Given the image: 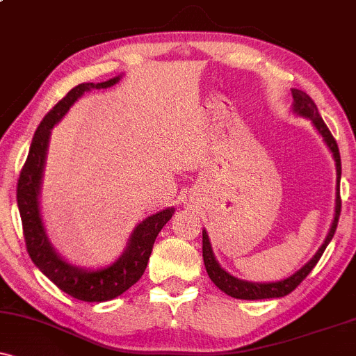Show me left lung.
Listing matches in <instances>:
<instances>
[{
	"label": "left lung",
	"mask_w": 356,
	"mask_h": 356,
	"mask_svg": "<svg viewBox=\"0 0 356 356\" xmlns=\"http://www.w3.org/2000/svg\"><path fill=\"white\" fill-rule=\"evenodd\" d=\"M293 112H296L298 115L309 118L313 122V125L316 127V130L320 132V136L325 140V144L328 145V149L332 150L334 164H337V207H334V219L332 227H330L328 236H326L325 243L321 244V248L318 249V252L314 254L308 263L305 264L300 271H296L295 275L286 277L283 281H276V283H251V281L238 280V277L231 276L229 273L224 271L219 266V263L216 261L214 252H212L209 236L206 231H202V257L204 264H206V271L209 275L211 281L214 283L220 291H224L226 295L232 298H238V300H266V298H281L289 295L293 289L298 288V284L305 280L306 276L312 273V269L316 266V263L320 261L323 252H325L326 246L330 244V241L333 239L334 231H337L338 219H340L341 212V197H340V179H341V159H340V150H338L337 140L330 132V129L326 127L325 122L318 112L314 102L309 99V95H306L301 90L293 88Z\"/></svg>",
	"instance_id": "obj_1"
}]
</instances>
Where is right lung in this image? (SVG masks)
I'll use <instances>...</instances> for the list:
<instances>
[{"label":"right lung","mask_w":356,"mask_h":356,"mask_svg":"<svg viewBox=\"0 0 356 356\" xmlns=\"http://www.w3.org/2000/svg\"><path fill=\"white\" fill-rule=\"evenodd\" d=\"M118 80L120 76L102 81V83L76 85L44 115L36 129L33 140H31L30 152H28V159L24 162L22 174H19L18 189H16L24 243H26L31 261L48 280L58 286L61 291L80 301H88V303L113 300L140 280L147 263H149L155 238L174 214V207H167V209L142 220L130 236L129 246L124 254L110 266L93 269V271L72 266L70 263L61 259L44 232L38 197L40 189H42L44 159H47L51 129L58 124L85 92L92 88H108L115 85Z\"/></svg>","instance_id":"1"}]
</instances>
